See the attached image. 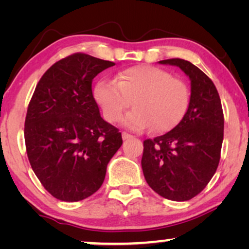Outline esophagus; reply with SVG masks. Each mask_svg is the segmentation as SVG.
<instances>
[{
    "mask_svg": "<svg viewBox=\"0 0 249 249\" xmlns=\"http://www.w3.org/2000/svg\"><path fill=\"white\" fill-rule=\"evenodd\" d=\"M132 137H134V136L130 135V134H128V132H125V131L122 132V139H124V141H127V139H130Z\"/></svg>",
    "mask_w": 249,
    "mask_h": 249,
    "instance_id": "1",
    "label": "esophagus"
}]
</instances>
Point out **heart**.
<instances>
[{"instance_id": "obj_1", "label": "heart", "mask_w": 249, "mask_h": 249, "mask_svg": "<svg viewBox=\"0 0 249 249\" xmlns=\"http://www.w3.org/2000/svg\"><path fill=\"white\" fill-rule=\"evenodd\" d=\"M94 97L110 122L125 115L124 124L135 130L149 125L155 132L171 130L185 117L190 93L187 85L161 68L136 66L122 70L117 80H100L95 85Z\"/></svg>"}]
</instances>
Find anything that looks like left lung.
<instances>
[{
    "label": "left lung",
    "instance_id": "1",
    "mask_svg": "<svg viewBox=\"0 0 249 249\" xmlns=\"http://www.w3.org/2000/svg\"><path fill=\"white\" fill-rule=\"evenodd\" d=\"M177 66L190 79V100L182 120L165 135L144 141L142 168L148 186L164 198L189 200L205 188L220 162L224 118L213 81L182 59Z\"/></svg>",
    "mask_w": 249,
    "mask_h": 249
}]
</instances>
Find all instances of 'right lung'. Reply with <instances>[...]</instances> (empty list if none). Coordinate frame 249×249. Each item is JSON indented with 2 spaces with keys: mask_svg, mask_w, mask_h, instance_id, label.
<instances>
[{
  "mask_svg": "<svg viewBox=\"0 0 249 249\" xmlns=\"http://www.w3.org/2000/svg\"><path fill=\"white\" fill-rule=\"evenodd\" d=\"M114 62L85 53L57 61L43 74L29 102L25 142L33 171L63 202L96 193L120 146L121 132L100 114L91 83Z\"/></svg>",
  "mask_w": 249,
  "mask_h": 249,
  "instance_id": "right-lung-1",
  "label": "right lung"
}]
</instances>
